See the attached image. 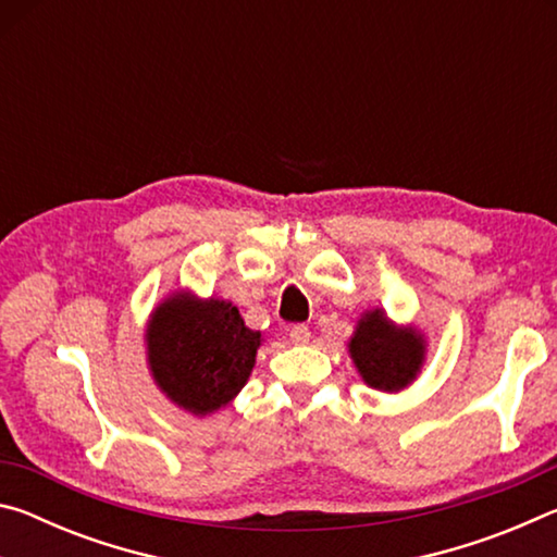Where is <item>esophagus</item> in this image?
<instances>
[{
    "label": "esophagus",
    "mask_w": 557,
    "mask_h": 557,
    "mask_svg": "<svg viewBox=\"0 0 557 557\" xmlns=\"http://www.w3.org/2000/svg\"><path fill=\"white\" fill-rule=\"evenodd\" d=\"M309 336H312V332H309V326H307V324H295V326H289V338H292V344H307V342H309Z\"/></svg>",
    "instance_id": "1"
}]
</instances>
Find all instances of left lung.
<instances>
[{"mask_svg": "<svg viewBox=\"0 0 557 557\" xmlns=\"http://www.w3.org/2000/svg\"><path fill=\"white\" fill-rule=\"evenodd\" d=\"M348 351L371 388L400 391L418 375L425 346L412 326L398 329L381 309H375L358 322Z\"/></svg>", "mask_w": 557, "mask_h": 557, "instance_id": "left-lung-1", "label": "left lung"}]
</instances>
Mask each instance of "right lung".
Instances as JSON below:
<instances>
[{"label":"right lung","instance_id":"1","mask_svg":"<svg viewBox=\"0 0 557 557\" xmlns=\"http://www.w3.org/2000/svg\"><path fill=\"white\" fill-rule=\"evenodd\" d=\"M260 332L223 299L174 295L149 319L147 356L159 388L178 408L206 414L228 405L256 366Z\"/></svg>","mask_w":557,"mask_h":557}]
</instances>
